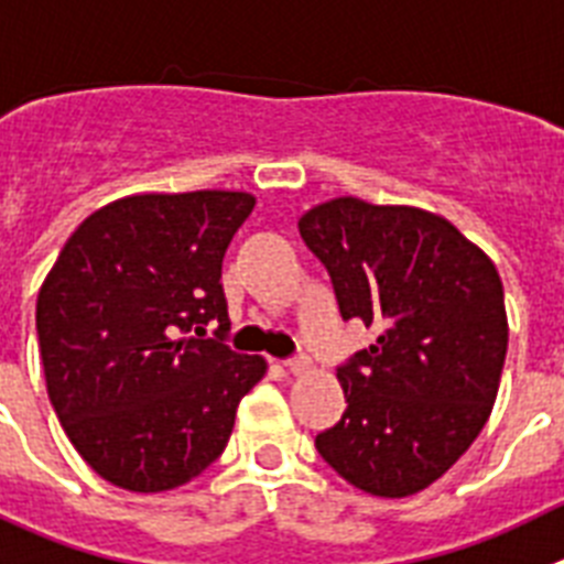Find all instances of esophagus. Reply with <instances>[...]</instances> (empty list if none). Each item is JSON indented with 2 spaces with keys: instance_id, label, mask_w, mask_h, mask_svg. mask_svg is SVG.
<instances>
[{
  "instance_id": "34e87169",
  "label": "esophagus",
  "mask_w": 564,
  "mask_h": 564,
  "mask_svg": "<svg viewBox=\"0 0 564 564\" xmlns=\"http://www.w3.org/2000/svg\"><path fill=\"white\" fill-rule=\"evenodd\" d=\"M283 366H286L289 375H306L310 371V357H292Z\"/></svg>"
}]
</instances>
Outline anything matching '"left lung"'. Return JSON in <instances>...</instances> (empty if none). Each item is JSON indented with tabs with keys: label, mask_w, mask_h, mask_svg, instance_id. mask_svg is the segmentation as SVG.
Here are the masks:
<instances>
[{
	"label": "left lung",
	"mask_w": 564,
	"mask_h": 564,
	"mask_svg": "<svg viewBox=\"0 0 564 564\" xmlns=\"http://www.w3.org/2000/svg\"><path fill=\"white\" fill-rule=\"evenodd\" d=\"M329 269L343 321L377 340L337 369L340 423L321 457L360 491L400 499L443 477L491 417L508 351L502 281L443 215L332 198L297 221Z\"/></svg>",
	"instance_id": "1"
}]
</instances>
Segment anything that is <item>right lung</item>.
Listing matches in <instances>:
<instances>
[{
    "label": "right lung",
    "instance_id": "add662e5",
    "mask_svg": "<svg viewBox=\"0 0 564 564\" xmlns=\"http://www.w3.org/2000/svg\"><path fill=\"white\" fill-rule=\"evenodd\" d=\"M254 195L141 193L78 224L39 289L47 398L93 471L159 494L221 457L261 355L200 340L227 332L221 263Z\"/></svg>",
    "mask_w": 564,
    "mask_h": 564
}]
</instances>
